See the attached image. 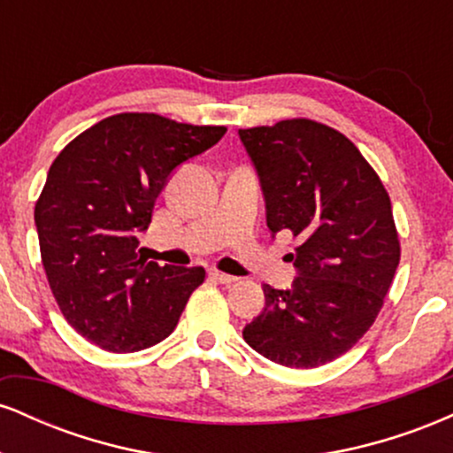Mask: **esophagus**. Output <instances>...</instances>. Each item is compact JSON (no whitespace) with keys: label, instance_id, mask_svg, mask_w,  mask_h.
<instances>
[{"label":"esophagus","instance_id":"34e87169","mask_svg":"<svg viewBox=\"0 0 453 453\" xmlns=\"http://www.w3.org/2000/svg\"><path fill=\"white\" fill-rule=\"evenodd\" d=\"M211 277L215 279V280H219V283H223V285H230V283H234V280H238L236 277H232V274H226V273H221V270H211Z\"/></svg>","mask_w":453,"mask_h":453}]
</instances>
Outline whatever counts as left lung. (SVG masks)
I'll list each match as a JSON object with an SVG mask.
<instances>
[{
    "instance_id": "1",
    "label": "left lung",
    "mask_w": 453,
    "mask_h": 453,
    "mask_svg": "<svg viewBox=\"0 0 453 453\" xmlns=\"http://www.w3.org/2000/svg\"><path fill=\"white\" fill-rule=\"evenodd\" d=\"M256 165L270 232H289L298 277L264 285L266 306L242 336L289 368L349 351L375 324L400 262L392 202L356 144L311 119L238 129Z\"/></svg>"
}]
</instances>
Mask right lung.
<instances>
[{
	"label": "right lung",
	"mask_w": 453,
	"mask_h": 453,
	"mask_svg": "<svg viewBox=\"0 0 453 453\" xmlns=\"http://www.w3.org/2000/svg\"><path fill=\"white\" fill-rule=\"evenodd\" d=\"M226 132L121 112L85 129L57 155L34 217L57 304L87 341L132 353L173 334L206 273L147 262L136 234L149 227L176 165Z\"/></svg>",
	"instance_id": "1"
}]
</instances>
